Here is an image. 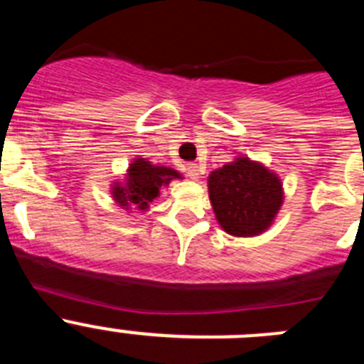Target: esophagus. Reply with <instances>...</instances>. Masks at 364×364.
Wrapping results in <instances>:
<instances>
[{
    "instance_id": "34e87169",
    "label": "esophagus",
    "mask_w": 364,
    "mask_h": 364,
    "mask_svg": "<svg viewBox=\"0 0 364 364\" xmlns=\"http://www.w3.org/2000/svg\"><path fill=\"white\" fill-rule=\"evenodd\" d=\"M200 166H198V164H195V162H189L188 164V176L189 178H193V180H197L198 176H200Z\"/></svg>"
}]
</instances>
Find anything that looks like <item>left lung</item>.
Segmentation results:
<instances>
[{"mask_svg":"<svg viewBox=\"0 0 364 364\" xmlns=\"http://www.w3.org/2000/svg\"><path fill=\"white\" fill-rule=\"evenodd\" d=\"M208 186L218 224L235 237L262 233L281 210L279 176L244 156L211 173Z\"/></svg>","mask_w":364,"mask_h":364,"instance_id":"8db88e82","label":"left lung"}]
</instances>
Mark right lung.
Returning a JSON list of instances; mask_svg holds the SVG:
<instances>
[{
    "mask_svg": "<svg viewBox=\"0 0 364 364\" xmlns=\"http://www.w3.org/2000/svg\"><path fill=\"white\" fill-rule=\"evenodd\" d=\"M180 173H176L171 167L153 166L144 159H136L129 166L125 186L117 184L112 188V198L129 210V205H136L138 210H147L149 202L160 195V186H167L173 178H180Z\"/></svg>",
    "mask_w": 364,
    "mask_h": 364,
    "instance_id": "add662e5",
    "label": "right lung"
}]
</instances>
